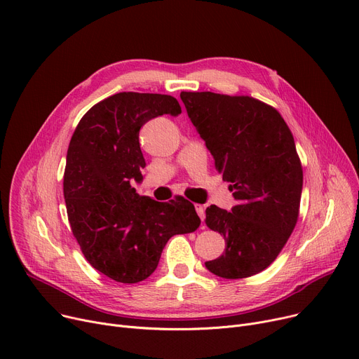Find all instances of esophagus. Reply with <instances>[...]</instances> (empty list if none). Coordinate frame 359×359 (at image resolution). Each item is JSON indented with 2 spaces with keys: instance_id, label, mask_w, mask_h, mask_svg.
Returning a JSON list of instances; mask_svg holds the SVG:
<instances>
[{
  "instance_id": "1",
  "label": "esophagus",
  "mask_w": 359,
  "mask_h": 359,
  "mask_svg": "<svg viewBox=\"0 0 359 359\" xmlns=\"http://www.w3.org/2000/svg\"><path fill=\"white\" fill-rule=\"evenodd\" d=\"M195 210H196L198 215L201 217V219L203 221V219H205V206L201 205V203H196V205H195Z\"/></svg>"
}]
</instances>
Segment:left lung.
<instances>
[{
    "mask_svg": "<svg viewBox=\"0 0 359 359\" xmlns=\"http://www.w3.org/2000/svg\"><path fill=\"white\" fill-rule=\"evenodd\" d=\"M180 99L237 201L231 212L206 208L205 222L224 236L225 250L205 266L225 279L256 275L298 221L303 165L294 137L280 113L255 97L182 91Z\"/></svg>",
    "mask_w": 359,
    "mask_h": 359,
    "instance_id": "8db88e82",
    "label": "left lung"
}]
</instances>
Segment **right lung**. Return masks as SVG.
Segmentation results:
<instances>
[{
  "label": "right lung",
  "instance_id": "right-lung-1",
  "mask_svg": "<svg viewBox=\"0 0 359 359\" xmlns=\"http://www.w3.org/2000/svg\"><path fill=\"white\" fill-rule=\"evenodd\" d=\"M165 113H182L173 96L113 94L86 113L69 141L64 198L72 234L90 265L122 284L147 279L170 237L201 225L187 199L157 202L130 186L145 167L140 129Z\"/></svg>",
  "mask_w": 359,
  "mask_h": 359
}]
</instances>
